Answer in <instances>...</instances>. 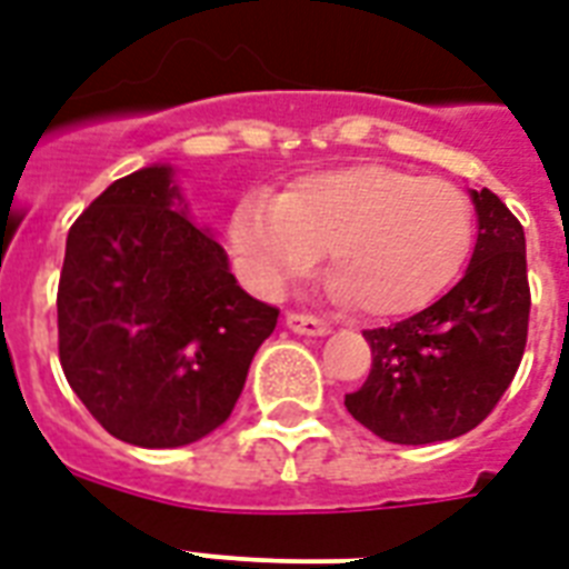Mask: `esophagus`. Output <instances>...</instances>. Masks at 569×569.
I'll use <instances>...</instances> for the list:
<instances>
[{
	"label": "esophagus",
	"mask_w": 569,
	"mask_h": 569,
	"mask_svg": "<svg viewBox=\"0 0 569 569\" xmlns=\"http://www.w3.org/2000/svg\"><path fill=\"white\" fill-rule=\"evenodd\" d=\"M286 327L292 332H300V336H327L332 330L327 321L316 316H307V312H289L286 316Z\"/></svg>",
	"instance_id": "34e87169"
}]
</instances>
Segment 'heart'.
I'll return each mask as SVG.
<instances>
[{"mask_svg":"<svg viewBox=\"0 0 569 569\" xmlns=\"http://www.w3.org/2000/svg\"><path fill=\"white\" fill-rule=\"evenodd\" d=\"M470 244L473 207L456 183L377 163L307 174L277 204L244 198L230 219V248L251 283L280 289L330 251L339 292L371 316L427 307Z\"/></svg>","mask_w":569,"mask_h":569,"instance_id":"heart-1","label":"heart"}]
</instances>
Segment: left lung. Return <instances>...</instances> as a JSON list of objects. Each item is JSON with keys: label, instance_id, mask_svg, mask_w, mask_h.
<instances>
[{"label": "left lung", "instance_id": "1", "mask_svg": "<svg viewBox=\"0 0 569 569\" xmlns=\"http://www.w3.org/2000/svg\"><path fill=\"white\" fill-rule=\"evenodd\" d=\"M470 196L479 237L465 277L432 307L362 330L371 373L345 406L391 445L450 441L479 427L523 359L532 307L523 224L491 189Z\"/></svg>", "mask_w": 569, "mask_h": 569}]
</instances>
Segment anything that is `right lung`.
<instances>
[{
    "label": "right lung",
    "instance_id": "1",
    "mask_svg": "<svg viewBox=\"0 0 569 569\" xmlns=\"http://www.w3.org/2000/svg\"><path fill=\"white\" fill-rule=\"evenodd\" d=\"M277 316L183 216L169 166L113 180L69 228L60 368L124 445L183 447L221 427Z\"/></svg>",
    "mask_w": 569,
    "mask_h": 569
}]
</instances>
